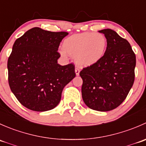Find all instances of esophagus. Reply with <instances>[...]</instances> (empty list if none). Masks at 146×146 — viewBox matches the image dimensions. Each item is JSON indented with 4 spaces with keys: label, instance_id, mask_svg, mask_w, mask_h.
<instances>
[{
    "label": "esophagus",
    "instance_id": "obj_1",
    "mask_svg": "<svg viewBox=\"0 0 146 146\" xmlns=\"http://www.w3.org/2000/svg\"><path fill=\"white\" fill-rule=\"evenodd\" d=\"M75 71H76V76H79V74H80V70H79L78 68H76V69H75Z\"/></svg>",
    "mask_w": 146,
    "mask_h": 146
}]
</instances>
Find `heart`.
Instances as JSON below:
<instances>
[{"mask_svg": "<svg viewBox=\"0 0 146 146\" xmlns=\"http://www.w3.org/2000/svg\"><path fill=\"white\" fill-rule=\"evenodd\" d=\"M107 39L102 33L84 32L72 35L65 39L64 48L60 54L66 57L67 53L74 57L80 67H89L96 64L104 55Z\"/></svg>", "mask_w": 146, "mask_h": 146, "instance_id": "obj_1", "label": "heart"}]
</instances>
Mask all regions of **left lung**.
<instances>
[{
	"label": "left lung",
	"instance_id": "left-lung-1",
	"mask_svg": "<svg viewBox=\"0 0 146 146\" xmlns=\"http://www.w3.org/2000/svg\"><path fill=\"white\" fill-rule=\"evenodd\" d=\"M99 32L107 39L105 54L96 64L83 68L82 98L89 108L108 111L127 97L135 79L136 55L130 44L111 29Z\"/></svg>",
	"mask_w": 146,
	"mask_h": 146
}]
</instances>
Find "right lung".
Listing matches in <instances>:
<instances>
[{"label": "right lung", "mask_w": 146, "mask_h": 146, "mask_svg": "<svg viewBox=\"0 0 146 146\" xmlns=\"http://www.w3.org/2000/svg\"><path fill=\"white\" fill-rule=\"evenodd\" d=\"M66 32L34 27L16 39L8 60V83L24 107L45 111L56 107L63 89L76 77L75 66H61L57 60Z\"/></svg>", "instance_id": "add662e5"}]
</instances>
